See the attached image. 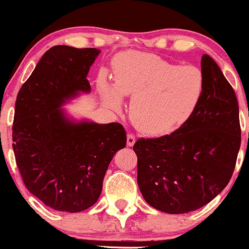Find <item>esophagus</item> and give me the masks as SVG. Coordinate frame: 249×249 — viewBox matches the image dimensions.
I'll return each instance as SVG.
<instances>
[{
    "mask_svg": "<svg viewBox=\"0 0 249 249\" xmlns=\"http://www.w3.org/2000/svg\"><path fill=\"white\" fill-rule=\"evenodd\" d=\"M127 146H133L134 142H136V137L133 136L132 133L127 134Z\"/></svg>",
    "mask_w": 249,
    "mask_h": 249,
    "instance_id": "esophagus-1",
    "label": "esophagus"
}]
</instances>
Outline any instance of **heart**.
Returning <instances> with one entry per match:
<instances>
[{"instance_id":"heart-1","label":"heart","mask_w":249,"mask_h":249,"mask_svg":"<svg viewBox=\"0 0 249 249\" xmlns=\"http://www.w3.org/2000/svg\"><path fill=\"white\" fill-rule=\"evenodd\" d=\"M113 78L115 89L102 83L105 101L118 110L121 96L131 98V121L151 137L166 136L181 127L196 110L204 91L199 68L171 63L153 53L118 57Z\"/></svg>"}]
</instances>
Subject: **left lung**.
<instances>
[{"mask_svg": "<svg viewBox=\"0 0 249 249\" xmlns=\"http://www.w3.org/2000/svg\"><path fill=\"white\" fill-rule=\"evenodd\" d=\"M204 91L188 121L159 138H141L137 181L151 206L170 214L205 206L230 182L241 144L239 105L214 59L201 57Z\"/></svg>", "mask_w": 249, "mask_h": 249, "instance_id": "1", "label": "left lung"}]
</instances>
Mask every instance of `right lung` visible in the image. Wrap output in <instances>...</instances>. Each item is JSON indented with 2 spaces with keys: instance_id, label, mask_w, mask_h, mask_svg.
<instances>
[{
  "instance_id": "obj_1",
  "label": "right lung",
  "mask_w": 249,
  "mask_h": 249,
  "mask_svg": "<svg viewBox=\"0 0 249 249\" xmlns=\"http://www.w3.org/2000/svg\"><path fill=\"white\" fill-rule=\"evenodd\" d=\"M99 53L50 48L16 98L13 148L22 180L43 204L61 212H81L95 204L108 164L126 145L119 123H75L59 107L79 91H90L87 76Z\"/></svg>"
}]
</instances>
